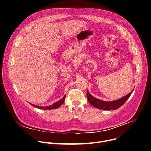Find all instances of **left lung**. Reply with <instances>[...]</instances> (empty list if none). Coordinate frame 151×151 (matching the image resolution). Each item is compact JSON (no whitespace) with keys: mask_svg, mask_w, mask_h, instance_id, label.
<instances>
[{"mask_svg":"<svg viewBox=\"0 0 151 151\" xmlns=\"http://www.w3.org/2000/svg\"><path fill=\"white\" fill-rule=\"evenodd\" d=\"M133 91H134V89L129 93H128V95H127L126 96H124L122 98H120L115 101H109V102L102 101L93 97L92 95H91L89 93L88 91H87V98L89 102L96 108L102 109V110H106V111L115 110L120 108L125 103V102L129 98V96H131Z\"/></svg>","mask_w":151,"mask_h":151,"instance_id":"1","label":"left lung"}]
</instances>
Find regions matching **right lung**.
Masks as SVG:
<instances>
[{"label": "right lung", "instance_id": "add662e5", "mask_svg": "<svg viewBox=\"0 0 151 151\" xmlns=\"http://www.w3.org/2000/svg\"><path fill=\"white\" fill-rule=\"evenodd\" d=\"M65 97H66V95H65L63 98L62 99H60V101L53 104L52 105H50V106H37V105H33L30 103V105H32L33 106L35 107V108H37L38 109H45V110H50V109H56V108H59V106H60V105L64 102L65 101Z\"/></svg>", "mask_w": 151, "mask_h": 151}]
</instances>
